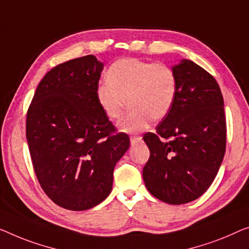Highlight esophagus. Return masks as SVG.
Returning <instances> with one entry per match:
<instances>
[{"mask_svg": "<svg viewBox=\"0 0 249 249\" xmlns=\"http://www.w3.org/2000/svg\"><path fill=\"white\" fill-rule=\"evenodd\" d=\"M142 140V137L141 136H131V144L132 145H135L137 142H140V141Z\"/></svg>", "mask_w": 249, "mask_h": 249, "instance_id": "1", "label": "esophagus"}]
</instances>
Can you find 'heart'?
<instances>
[{"label":"heart","instance_id":"1","mask_svg":"<svg viewBox=\"0 0 249 249\" xmlns=\"http://www.w3.org/2000/svg\"><path fill=\"white\" fill-rule=\"evenodd\" d=\"M177 77L160 62L123 58L107 70V81L96 88V99L104 114L116 120L128 101L131 110L118 122L126 133L148 128L152 122L170 113L177 97Z\"/></svg>","mask_w":249,"mask_h":249}]
</instances>
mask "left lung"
<instances>
[{
  "instance_id": "left-lung-1",
  "label": "left lung",
  "mask_w": 249,
  "mask_h": 249,
  "mask_svg": "<svg viewBox=\"0 0 249 249\" xmlns=\"http://www.w3.org/2000/svg\"><path fill=\"white\" fill-rule=\"evenodd\" d=\"M177 97L170 113L143 140L150 159L143 179L152 196L170 205L194 201L216 178L226 151V117L219 85L194 61L173 66Z\"/></svg>"
}]
</instances>
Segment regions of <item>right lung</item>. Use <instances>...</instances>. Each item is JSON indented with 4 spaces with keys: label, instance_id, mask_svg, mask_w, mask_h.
Wrapping results in <instances>:
<instances>
[{
    "label": "right lung",
    "instance_id": "right-lung-1",
    "mask_svg": "<svg viewBox=\"0 0 249 249\" xmlns=\"http://www.w3.org/2000/svg\"><path fill=\"white\" fill-rule=\"evenodd\" d=\"M104 64L89 54L55 66L42 78L27 114L36 176L55 205L81 211L112 191L114 168L129 147L99 107Z\"/></svg>",
    "mask_w": 249,
    "mask_h": 249
}]
</instances>
